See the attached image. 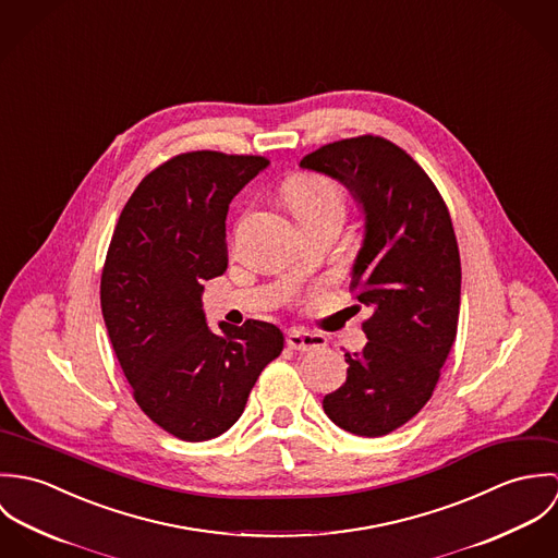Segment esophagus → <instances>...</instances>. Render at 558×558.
I'll return each instance as SVG.
<instances>
[{
    "label": "esophagus",
    "instance_id": "obj_1",
    "mask_svg": "<svg viewBox=\"0 0 558 558\" xmlns=\"http://www.w3.org/2000/svg\"><path fill=\"white\" fill-rule=\"evenodd\" d=\"M288 348L296 350V352H314L324 348V337L316 332H305V330H290L288 332Z\"/></svg>",
    "mask_w": 558,
    "mask_h": 558
}]
</instances>
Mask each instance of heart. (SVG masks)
<instances>
[{
  "label": "heart",
  "mask_w": 558,
  "mask_h": 558,
  "mask_svg": "<svg viewBox=\"0 0 558 558\" xmlns=\"http://www.w3.org/2000/svg\"><path fill=\"white\" fill-rule=\"evenodd\" d=\"M281 193L303 226L324 219H343L345 215L343 189L328 175L314 171L292 173L283 182Z\"/></svg>",
  "instance_id": "obj_1"
}]
</instances>
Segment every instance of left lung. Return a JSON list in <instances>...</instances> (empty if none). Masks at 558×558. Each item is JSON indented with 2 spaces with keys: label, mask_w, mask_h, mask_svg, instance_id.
<instances>
[{
  "label": "left lung",
  "mask_w": 558,
  "mask_h": 558,
  "mask_svg": "<svg viewBox=\"0 0 558 558\" xmlns=\"http://www.w3.org/2000/svg\"><path fill=\"white\" fill-rule=\"evenodd\" d=\"M301 167L343 182L365 213L350 292L372 310L367 345L345 352L348 378L322 405L356 436H385L432 398L453 348L462 266L449 208L423 167L393 142H332Z\"/></svg>",
  "instance_id": "left-lung-1"
}]
</instances>
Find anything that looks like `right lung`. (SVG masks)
I'll use <instances>...</instances> for the list:
<instances>
[{
    "label": "right lung",
    "mask_w": 558,
    "mask_h": 558,
    "mask_svg": "<svg viewBox=\"0 0 558 558\" xmlns=\"http://www.w3.org/2000/svg\"><path fill=\"white\" fill-rule=\"evenodd\" d=\"M266 157L193 150L153 169L129 197L107 248L100 307L137 405L171 436L228 432L262 369L281 354L275 324H206L204 281L228 268L226 217Z\"/></svg>",
    "instance_id": "obj_1"
}]
</instances>
